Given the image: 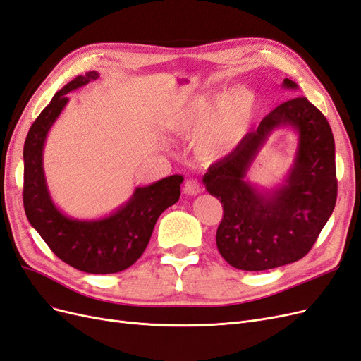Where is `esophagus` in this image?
I'll return each mask as SVG.
<instances>
[{
  "instance_id": "34e87169",
  "label": "esophagus",
  "mask_w": 361,
  "mask_h": 361,
  "mask_svg": "<svg viewBox=\"0 0 361 361\" xmlns=\"http://www.w3.org/2000/svg\"><path fill=\"white\" fill-rule=\"evenodd\" d=\"M200 191H202V185L195 179H190L183 185V192L187 195H197Z\"/></svg>"
}]
</instances>
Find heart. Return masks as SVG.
I'll return each mask as SVG.
<instances>
[{
	"label": "heart",
	"instance_id": "1",
	"mask_svg": "<svg viewBox=\"0 0 361 361\" xmlns=\"http://www.w3.org/2000/svg\"><path fill=\"white\" fill-rule=\"evenodd\" d=\"M216 97L202 94L185 106L174 128L183 134L197 130L195 152L203 159H220L244 140L256 108V94L250 89H235L215 104Z\"/></svg>",
	"mask_w": 361,
	"mask_h": 361
}]
</instances>
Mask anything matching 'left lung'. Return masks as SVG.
<instances>
[{
	"instance_id": "left-lung-1",
	"label": "left lung",
	"mask_w": 361,
	"mask_h": 361,
	"mask_svg": "<svg viewBox=\"0 0 361 361\" xmlns=\"http://www.w3.org/2000/svg\"><path fill=\"white\" fill-rule=\"evenodd\" d=\"M283 87L298 90L289 78ZM279 127L298 133L295 159L279 188L259 189L246 174ZM203 183L223 204L216 247L227 264L243 271H265L297 262L309 253L336 204L331 128L307 97L295 96L262 118L231 154L214 162Z\"/></svg>"
}]
</instances>
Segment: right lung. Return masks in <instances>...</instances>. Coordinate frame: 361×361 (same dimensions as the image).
Returning a JSON list of instances; mask_svg holds the SVG:
<instances>
[{"mask_svg": "<svg viewBox=\"0 0 361 361\" xmlns=\"http://www.w3.org/2000/svg\"><path fill=\"white\" fill-rule=\"evenodd\" d=\"M99 78L96 71L80 75L59 90L31 125L24 145V207L30 224L68 265L89 274H113L129 268L146 250L159 215L179 200L180 174L137 187L129 200L97 220L64 215L43 171V147L54 122L69 102V93Z\"/></svg>", "mask_w": 361, "mask_h": 361, "instance_id": "right-lung-1", "label": "right lung"}]
</instances>
